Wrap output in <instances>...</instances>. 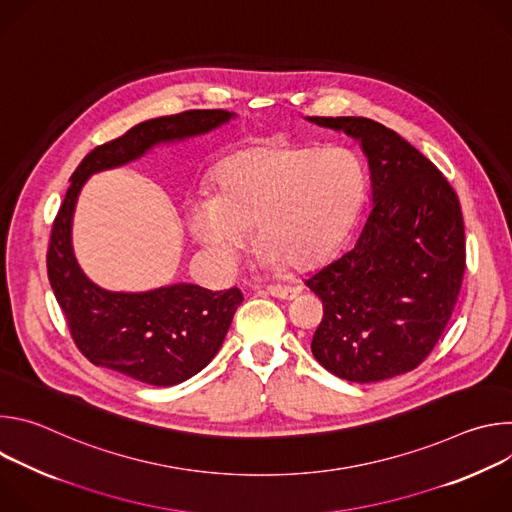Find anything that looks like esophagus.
<instances>
[{
	"mask_svg": "<svg viewBox=\"0 0 512 512\" xmlns=\"http://www.w3.org/2000/svg\"><path fill=\"white\" fill-rule=\"evenodd\" d=\"M267 294L277 298V300H294L300 294V287H291V285H269L267 287Z\"/></svg>",
	"mask_w": 512,
	"mask_h": 512,
	"instance_id": "34e87169",
	"label": "esophagus"
}]
</instances>
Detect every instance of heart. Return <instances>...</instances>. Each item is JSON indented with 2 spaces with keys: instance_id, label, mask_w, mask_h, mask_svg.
<instances>
[{
  "instance_id": "obj_1",
  "label": "heart",
  "mask_w": 512,
  "mask_h": 512,
  "mask_svg": "<svg viewBox=\"0 0 512 512\" xmlns=\"http://www.w3.org/2000/svg\"><path fill=\"white\" fill-rule=\"evenodd\" d=\"M367 194L360 158L346 148H255L227 158L214 172V194L186 202V227L223 269L255 229L257 265L287 261L310 267L350 231Z\"/></svg>"
}]
</instances>
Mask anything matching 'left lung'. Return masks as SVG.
<instances>
[{
  "mask_svg": "<svg viewBox=\"0 0 512 512\" xmlns=\"http://www.w3.org/2000/svg\"><path fill=\"white\" fill-rule=\"evenodd\" d=\"M360 143L373 208L354 245L304 281L322 300V367L352 383L413 371L440 340L466 267L458 196L419 150L367 117H306Z\"/></svg>",
  "mask_w": 512,
  "mask_h": 512,
  "instance_id": "1",
  "label": "left lung"
}]
</instances>
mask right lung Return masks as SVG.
I'll return each mask as SVG.
<instances>
[{"instance_id":"1","label":"right lung","mask_w":512,"mask_h":512,"mask_svg":"<svg viewBox=\"0 0 512 512\" xmlns=\"http://www.w3.org/2000/svg\"><path fill=\"white\" fill-rule=\"evenodd\" d=\"M237 113L194 109L148 119L99 145L75 170L48 247V279L70 334L97 367L154 387H172L200 373L221 350L243 302L239 287L210 291L172 283L148 291H111L87 277L72 249V218L85 182L99 172L137 162L172 145L227 125Z\"/></svg>"}]
</instances>
